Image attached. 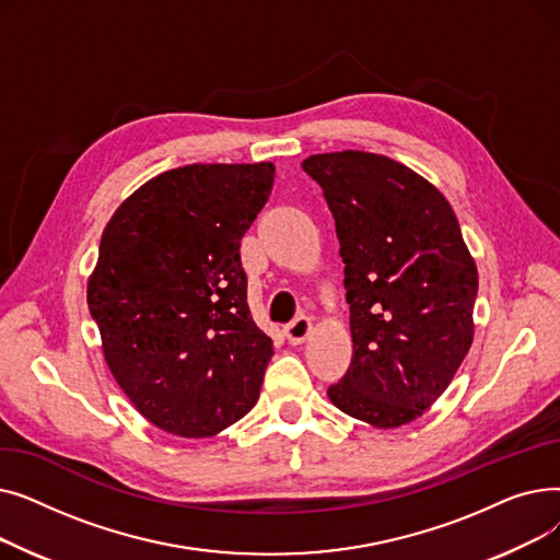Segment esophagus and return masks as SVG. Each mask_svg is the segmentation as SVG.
<instances>
[{
	"label": "esophagus",
	"instance_id": "obj_1",
	"mask_svg": "<svg viewBox=\"0 0 560 560\" xmlns=\"http://www.w3.org/2000/svg\"><path fill=\"white\" fill-rule=\"evenodd\" d=\"M311 327H313V322H311V317H306V315H300V317L292 319L290 325L285 327V336H288L290 345H302V342L308 338Z\"/></svg>",
	"mask_w": 560,
	"mask_h": 560
}]
</instances>
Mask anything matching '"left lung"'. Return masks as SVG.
<instances>
[{
	"instance_id": "8db88e82",
	"label": "left lung",
	"mask_w": 560,
	"mask_h": 560,
	"mask_svg": "<svg viewBox=\"0 0 560 560\" xmlns=\"http://www.w3.org/2000/svg\"><path fill=\"white\" fill-rule=\"evenodd\" d=\"M302 167L336 220L351 363L329 388L374 429L424 416L475 340L477 262L452 203L422 174L381 154H313Z\"/></svg>"
}]
</instances>
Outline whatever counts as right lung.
Here are the masks:
<instances>
[{
    "instance_id": "right-lung-1",
    "label": "right lung",
    "mask_w": 560,
    "mask_h": 560,
    "mask_svg": "<svg viewBox=\"0 0 560 560\" xmlns=\"http://www.w3.org/2000/svg\"><path fill=\"white\" fill-rule=\"evenodd\" d=\"M275 163H192L133 190L110 215L88 277L104 361L165 433L211 438L258 401L275 345L247 304L241 241Z\"/></svg>"
}]
</instances>
